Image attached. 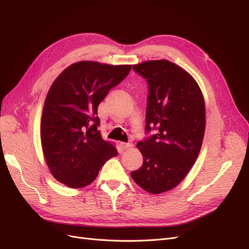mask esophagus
I'll use <instances>...</instances> for the list:
<instances>
[{"label": "esophagus", "mask_w": 249, "mask_h": 249, "mask_svg": "<svg viewBox=\"0 0 249 249\" xmlns=\"http://www.w3.org/2000/svg\"><path fill=\"white\" fill-rule=\"evenodd\" d=\"M132 146H133V144H132V143H130V142H127V143L122 142V143H120V147H122L123 149H129Z\"/></svg>", "instance_id": "esophagus-1"}]
</instances>
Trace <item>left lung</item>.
I'll return each instance as SVG.
<instances>
[{
  "label": "left lung",
  "mask_w": 249,
  "mask_h": 249,
  "mask_svg": "<svg viewBox=\"0 0 249 249\" xmlns=\"http://www.w3.org/2000/svg\"><path fill=\"white\" fill-rule=\"evenodd\" d=\"M133 70L147 82L148 136L138 142L143 164L131 177L142 189L159 194L182 182L197 159L206 126L205 102L195 80L167 60L143 62Z\"/></svg>",
  "instance_id": "8db88e82"
}]
</instances>
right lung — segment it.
<instances>
[{
	"label": "right lung",
	"mask_w": 249,
	"mask_h": 249,
	"mask_svg": "<svg viewBox=\"0 0 249 249\" xmlns=\"http://www.w3.org/2000/svg\"><path fill=\"white\" fill-rule=\"evenodd\" d=\"M131 67L81 61L65 69L53 83L43 106L40 138L48 166L60 183L85 187L117 156L97 130V107Z\"/></svg>",
	"instance_id": "1"
}]
</instances>
